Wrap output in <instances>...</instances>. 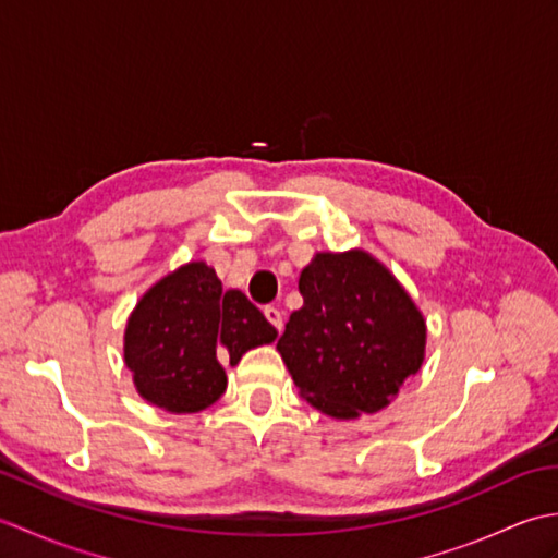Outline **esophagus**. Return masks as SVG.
I'll return each instance as SVG.
<instances>
[{
  "instance_id": "esophagus-1",
  "label": "esophagus",
  "mask_w": 558,
  "mask_h": 558,
  "mask_svg": "<svg viewBox=\"0 0 558 558\" xmlns=\"http://www.w3.org/2000/svg\"><path fill=\"white\" fill-rule=\"evenodd\" d=\"M264 314H266L268 322L272 324V328H276L278 333H280V330H282V312H280V310H276V306H266Z\"/></svg>"
}]
</instances>
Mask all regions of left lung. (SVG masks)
<instances>
[{
	"mask_svg": "<svg viewBox=\"0 0 558 558\" xmlns=\"http://www.w3.org/2000/svg\"><path fill=\"white\" fill-rule=\"evenodd\" d=\"M300 292L302 310L278 340L300 396L333 420L390 405L426 350V322L410 292L364 248L316 252Z\"/></svg>",
	"mask_w": 558,
	"mask_h": 558,
	"instance_id": "8db88e82",
	"label": "left lung"
}]
</instances>
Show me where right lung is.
<instances>
[{"instance_id":"1","label":"right lung","mask_w":558,"mask_h":558,"mask_svg":"<svg viewBox=\"0 0 558 558\" xmlns=\"http://www.w3.org/2000/svg\"><path fill=\"white\" fill-rule=\"evenodd\" d=\"M278 338L240 290H222L216 268L189 260L148 288L126 318L124 364L136 393L172 414L201 412L225 388L222 362Z\"/></svg>"}]
</instances>
